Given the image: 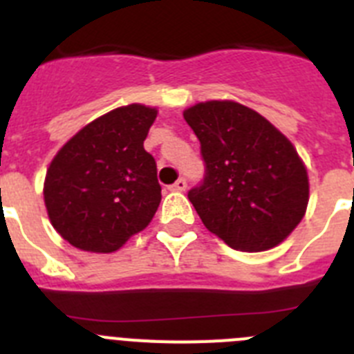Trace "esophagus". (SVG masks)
Here are the masks:
<instances>
[{"label":"esophagus","instance_id":"esophagus-1","mask_svg":"<svg viewBox=\"0 0 354 354\" xmlns=\"http://www.w3.org/2000/svg\"><path fill=\"white\" fill-rule=\"evenodd\" d=\"M186 187H187L186 179H179L175 184H171V186H168V189H170V192H184Z\"/></svg>","mask_w":354,"mask_h":354}]
</instances>
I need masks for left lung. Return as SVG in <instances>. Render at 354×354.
Wrapping results in <instances>:
<instances>
[{
    "mask_svg": "<svg viewBox=\"0 0 354 354\" xmlns=\"http://www.w3.org/2000/svg\"><path fill=\"white\" fill-rule=\"evenodd\" d=\"M184 120L205 161L204 183L187 193L205 228L239 252L280 245L308 204V175L292 143L234 101L198 102Z\"/></svg>",
    "mask_w": 354,
    "mask_h": 354,
    "instance_id": "1",
    "label": "left lung"
}]
</instances>
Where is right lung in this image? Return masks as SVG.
Instances as JSON below:
<instances>
[{"mask_svg":"<svg viewBox=\"0 0 354 354\" xmlns=\"http://www.w3.org/2000/svg\"><path fill=\"white\" fill-rule=\"evenodd\" d=\"M158 109L129 104L77 131L44 180L51 225L72 246L111 253L152 221L161 202L154 158L143 149Z\"/></svg>","mask_w":354,"mask_h":354,"instance_id":"right-lung-1","label":"right lung"}]
</instances>
